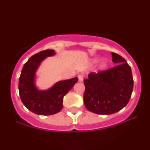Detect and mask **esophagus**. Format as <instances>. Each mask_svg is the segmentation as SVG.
<instances>
[{
  "instance_id": "1",
  "label": "esophagus",
  "mask_w": 150,
  "mask_h": 150,
  "mask_svg": "<svg viewBox=\"0 0 150 150\" xmlns=\"http://www.w3.org/2000/svg\"><path fill=\"white\" fill-rule=\"evenodd\" d=\"M77 77H78L79 82H82V81H83V75H79Z\"/></svg>"
}]
</instances>
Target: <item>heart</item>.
<instances>
[{
    "label": "heart",
    "mask_w": 150,
    "mask_h": 150,
    "mask_svg": "<svg viewBox=\"0 0 150 150\" xmlns=\"http://www.w3.org/2000/svg\"><path fill=\"white\" fill-rule=\"evenodd\" d=\"M97 61H98L97 58H95V59L93 60V62H94V63H96V62H97ZM106 65H107V63H106V61H103L102 63H101L100 67H101V69L104 70V69H105V68H106Z\"/></svg>",
    "instance_id": "heart-1"
}]
</instances>
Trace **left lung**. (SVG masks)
I'll list each match as a JSON object with an SVG mask.
<instances>
[{"mask_svg":"<svg viewBox=\"0 0 150 150\" xmlns=\"http://www.w3.org/2000/svg\"><path fill=\"white\" fill-rule=\"evenodd\" d=\"M118 64L112 68L90 73L84 80V104L87 110L100 115L116 113L128 103L133 89L131 68L122 56L111 53Z\"/></svg>","mask_w":150,"mask_h":150,"instance_id":"8db88e82","label":"left lung"}]
</instances>
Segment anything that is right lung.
<instances>
[{
	"label": "right lung",
	"instance_id": "1",
	"mask_svg": "<svg viewBox=\"0 0 150 150\" xmlns=\"http://www.w3.org/2000/svg\"><path fill=\"white\" fill-rule=\"evenodd\" d=\"M55 55L54 50L47 49L32 56L22 68L19 80V93L23 104L36 114L49 116L57 113L63 108V97L78 78L59 81L47 90H39L35 85L36 72L46 57Z\"/></svg>",
	"mask_w": 150,
	"mask_h": 150
}]
</instances>
